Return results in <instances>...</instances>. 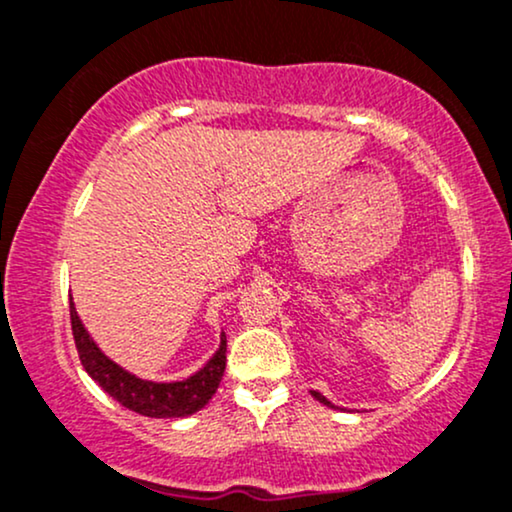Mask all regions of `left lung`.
<instances>
[{
  "instance_id": "obj_1",
  "label": "left lung",
  "mask_w": 512,
  "mask_h": 512,
  "mask_svg": "<svg viewBox=\"0 0 512 512\" xmlns=\"http://www.w3.org/2000/svg\"><path fill=\"white\" fill-rule=\"evenodd\" d=\"M311 395H314V398H316L318 402H323V405H328V407H335V405H333V402H330V400H326V398H323V395H321V393H318V390H311Z\"/></svg>"
}]
</instances>
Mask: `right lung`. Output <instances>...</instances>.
Segmentation results:
<instances>
[{"label":"right lung","instance_id":"add662e5","mask_svg":"<svg viewBox=\"0 0 512 512\" xmlns=\"http://www.w3.org/2000/svg\"><path fill=\"white\" fill-rule=\"evenodd\" d=\"M69 311H71V333H74V342L78 350V359H81L83 369L88 371V376L93 378L98 386L105 390L107 395H112L119 405H124L126 410L143 414V417H155V419H172V417H189L208 405V400L213 398L215 390H218L222 374H225L227 364V338L222 335L220 347L213 357L208 359V364L201 371H196L194 376L184 378V381L174 383H155V381H143L129 371H124L122 366L114 364L112 359H107L100 352V347L90 340L88 330L83 328L81 318H78L74 302L69 299Z\"/></svg>","mask_w":512,"mask_h":512}]
</instances>
